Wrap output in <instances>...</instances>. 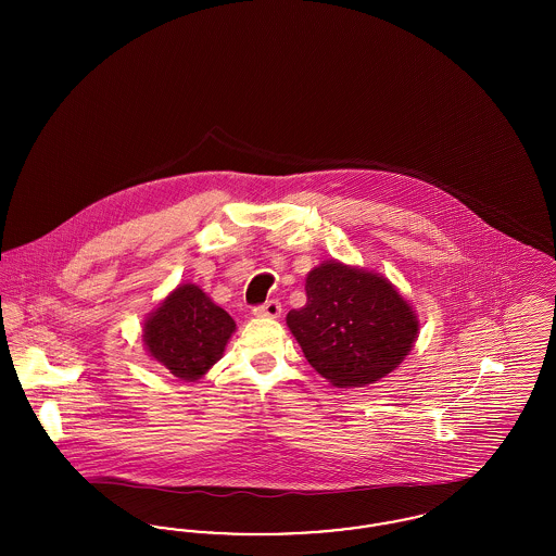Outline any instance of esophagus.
Returning <instances> with one entry per match:
<instances>
[{
  "label": "esophagus",
  "instance_id": "esophagus-1",
  "mask_svg": "<svg viewBox=\"0 0 556 556\" xmlns=\"http://www.w3.org/2000/svg\"><path fill=\"white\" fill-rule=\"evenodd\" d=\"M252 313H254V317L258 318H277L281 315V304L277 300H270L263 306H256Z\"/></svg>",
  "mask_w": 556,
  "mask_h": 556
}]
</instances>
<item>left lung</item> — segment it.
<instances>
[{"label": "left lung", "instance_id": "obj_1", "mask_svg": "<svg viewBox=\"0 0 556 556\" xmlns=\"http://www.w3.org/2000/svg\"><path fill=\"white\" fill-rule=\"evenodd\" d=\"M306 304L288 327L311 367L336 388L379 381L419 338L410 302L381 273L331 258L306 275Z\"/></svg>", "mask_w": 556, "mask_h": 556}]
</instances>
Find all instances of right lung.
<instances>
[{
  "instance_id": "add662e5",
  "label": "right lung",
  "mask_w": 556,
  "mask_h": 556,
  "mask_svg": "<svg viewBox=\"0 0 556 556\" xmlns=\"http://www.w3.org/2000/svg\"><path fill=\"white\" fill-rule=\"evenodd\" d=\"M236 320L195 283L170 291L143 320L141 340L160 367L181 381H198L220 361Z\"/></svg>"
}]
</instances>
